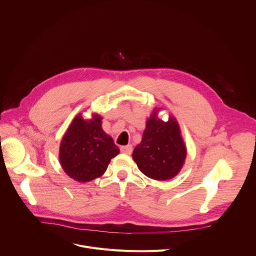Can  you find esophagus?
Listing matches in <instances>:
<instances>
[{"instance_id":"esophagus-1","label":"esophagus","mask_w":256,"mask_h":256,"mask_svg":"<svg viewBox=\"0 0 256 256\" xmlns=\"http://www.w3.org/2000/svg\"><path fill=\"white\" fill-rule=\"evenodd\" d=\"M120 152L126 155H130L132 152V144H128V146H122L120 147Z\"/></svg>"}]
</instances>
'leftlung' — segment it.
<instances>
[{
  "instance_id": "left-lung-1",
  "label": "left lung",
  "mask_w": 256,
  "mask_h": 256,
  "mask_svg": "<svg viewBox=\"0 0 256 256\" xmlns=\"http://www.w3.org/2000/svg\"><path fill=\"white\" fill-rule=\"evenodd\" d=\"M186 147L176 118H158L157 109L146 122L142 142L132 152V159L146 176L168 180L176 176L184 164Z\"/></svg>"
}]
</instances>
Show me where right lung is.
<instances>
[{
  "label": "right lung",
  "mask_w": 256,
  "mask_h": 256,
  "mask_svg": "<svg viewBox=\"0 0 256 256\" xmlns=\"http://www.w3.org/2000/svg\"><path fill=\"white\" fill-rule=\"evenodd\" d=\"M102 118L93 114L86 120L81 114L72 120L60 146V163L74 180L88 182L100 177L110 160L120 154L112 138L101 128Z\"/></svg>",
  "instance_id": "right-lung-1"
}]
</instances>
